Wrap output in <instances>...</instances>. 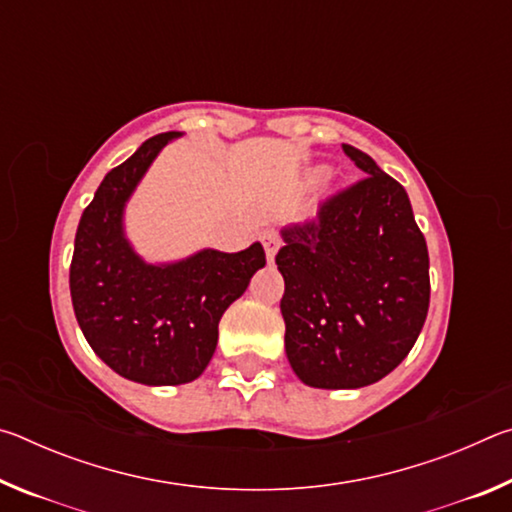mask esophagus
<instances>
[{
	"mask_svg": "<svg viewBox=\"0 0 512 512\" xmlns=\"http://www.w3.org/2000/svg\"><path fill=\"white\" fill-rule=\"evenodd\" d=\"M262 244H264L268 262H273L275 255H277V250H280V237H277L273 230H266L264 235H262Z\"/></svg>",
	"mask_w": 512,
	"mask_h": 512,
	"instance_id": "1",
	"label": "esophagus"
}]
</instances>
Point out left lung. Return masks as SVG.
Listing matches in <instances>:
<instances>
[{"mask_svg":"<svg viewBox=\"0 0 512 512\" xmlns=\"http://www.w3.org/2000/svg\"><path fill=\"white\" fill-rule=\"evenodd\" d=\"M363 180L316 221L280 230L284 350L302 384L327 391L384 379L418 341L429 311V253L406 189L350 144Z\"/></svg>","mask_w":512,"mask_h":512,"instance_id":"8db88e82","label":"left lung"}]
</instances>
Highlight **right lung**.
I'll return each instance as SVG.
<instances>
[{
	"mask_svg": "<svg viewBox=\"0 0 512 512\" xmlns=\"http://www.w3.org/2000/svg\"><path fill=\"white\" fill-rule=\"evenodd\" d=\"M183 133H160L112 169L85 207L74 239L69 291L94 354L144 386L189 384L219 341V320L264 268L259 241L239 253L214 248L146 262L126 237V205L153 160Z\"/></svg>",
	"mask_w": 512,
	"mask_h": 512,
	"instance_id": "1",
	"label": "right lung"
}]
</instances>
